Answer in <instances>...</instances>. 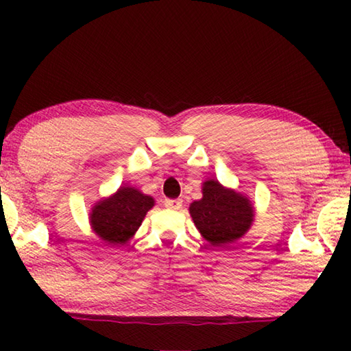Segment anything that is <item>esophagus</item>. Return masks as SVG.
Returning a JSON list of instances; mask_svg holds the SVG:
<instances>
[{
	"label": "esophagus",
	"mask_w": 351,
	"mask_h": 351,
	"mask_svg": "<svg viewBox=\"0 0 351 351\" xmlns=\"http://www.w3.org/2000/svg\"><path fill=\"white\" fill-rule=\"evenodd\" d=\"M164 204H165V207H167V209L178 210V209H181L182 199H165Z\"/></svg>",
	"instance_id": "obj_1"
}]
</instances>
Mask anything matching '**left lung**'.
<instances>
[{
    "label": "left lung",
    "instance_id": "left-lung-1",
    "mask_svg": "<svg viewBox=\"0 0 351 351\" xmlns=\"http://www.w3.org/2000/svg\"><path fill=\"white\" fill-rule=\"evenodd\" d=\"M203 198L189 207L201 237L213 247H226L245 237L255 218V207L246 195L224 187L215 178L203 182Z\"/></svg>",
    "mask_w": 351,
    "mask_h": 351
}]
</instances>
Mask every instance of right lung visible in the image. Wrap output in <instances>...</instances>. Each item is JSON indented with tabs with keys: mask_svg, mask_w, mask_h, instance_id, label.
Instances as JSON below:
<instances>
[{
	"mask_svg": "<svg viewBox=\"0 0 351 351\" xmlns=\"http://www.w3.org/2000/svg\"><path fill=\"white\" fill-rule=\"evenodd\" d=\"M154 198L133 186H121L110 197L99 199L90 210V226L100 240L123 246L138 232Z\"/></svg>",
	"mask_w": 351,
	"mask_h": 351,
	"instance_id": "right-lung-1",
	"label": "right lung"
}]
</instances>
